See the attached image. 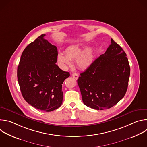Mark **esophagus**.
I'll use <instances>...</instances> for the list:
<instances>
[{
	"label": "esophagus",
	"mask_w": 147,
	"mask_h": 147,
	"mask_svg": "<svg viewBox=\"0 0 147 147\" xmlns=\"http://www.w3.org/2000/svg\"><path fill=\"white\" fill-rule=\"evenodd\" d=\"M72 76H73V78H75L76 80H77V79L78 78V74H77V73H73V74H72Z\"/></svg>",
	"instance_id": "1"
}]
</instances>
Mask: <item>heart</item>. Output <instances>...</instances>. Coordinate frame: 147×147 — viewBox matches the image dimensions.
Returning <instances> with one entry per match:
<instances>
[{
  "label": "heart",
  "instance_id": "1",
  "mask_svg": "<svg viewBox=\"0 0 147 147\" xmlns=\"http://www.w3.org/2000/svg\"><path fill=\"white\" fill-rule=\"evenodd\" d=\"M86 45L82 43L70 45L66 49L65 55L62 53H58V61L65 66L71 64L70 60L76 59V63L79 68L87 69L94 61L95 51L93 48L86 50Z\"/></svg>",
  "mask_w": 147,
  "mask_h": 147
}]
</instances>
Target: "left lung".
Returning <instances> with one entry per match:
<instances>
[{
    "mask_svg": "<svg viewBox=\"0 0 147 147\" xmlns=\"http://www.w3.org/2000/svg\"><path fill=\"white\" fill-rule=\"evenodd\" d=\"M126 53L111 39L104 54L94 60L77 80L82 101L96 109H109L127 91L130 67Z\"/></svg>",
    "mask_w": 147,
    "mask_h": 147,
    "instance_id": "left-lung-1",
    "label": "left lung"
}]
</instances>
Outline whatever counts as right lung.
I'll return each instance as SVG.
<instances>
[{"label":"right lung","instance_id":"1","mask_svg":"<svg viewBox=\"0 0 147 147\" xmlns=\"http://www.w3.org/2000/svg\"><path fill=\"white\" fill-rule=\"evenodd\" d=\"M38 36L23 51L17 68V78L24 99L36 109L51 112L62 103V84L70 76L56 63L57 49L44 39Z\"/></svg>","mask_w":147,"mask_h":147}]
</instances>
